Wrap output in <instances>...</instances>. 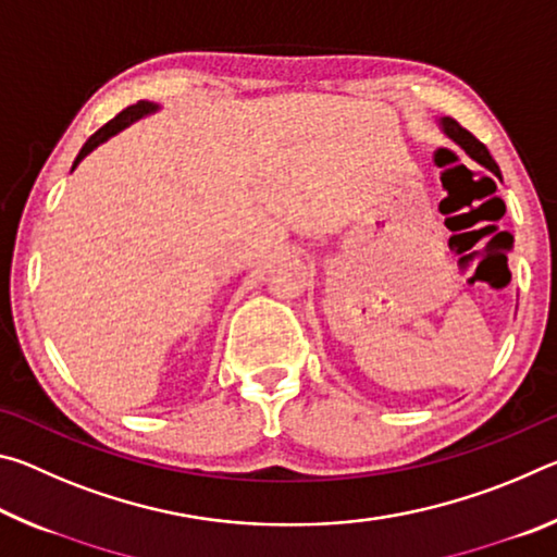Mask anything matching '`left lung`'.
I'll return each mask as SVG.
<instances>
[{
	"instance_id": "obj_1",
	"label": "left lung",
	"mask_w": 557,
	"mask_h": 557,
	"mask_svg": "<svg viewBox=\"0 0 557 557\" xmlns=\"http://www.w3.org/2000/svg\"><path fill=\"white\" fill-rule=\"evenodd\" d=\"M442 127H445L447 135H449L451 139H455V143H457L461 149H465V152H467L471 159H476L479 164H484L486 169H492V172H494L496 176H502V174H498V164L494 162V157L488 154V149H486L482 143H479V139H476L474 135H471L469 129L461 127L459 122L451 120V117L442 120Z\"/></svg>"
}]
</instances>
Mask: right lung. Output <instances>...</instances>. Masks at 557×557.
I'll list each match as a JSON object with an SVG mask.
<instances>
[{"label": "right lung", "mask_w": 557, "mask_h": 557, "mask_svg": "<svg viewBox=\"0 0 557 557\" xmlns=\"http://www.w3.org/2000/svg\"><path fill=\"white\" fill-rule=\"evenodd\" d=\"M152 110H157V106L154 102H147V100H139L137 106H129V108H125L120 112V115H115L112 117L110 122H106V125H102L96 135H90L88 137V143L83 145V149L78 152V157H75V162H73V169L78 166V162L83 157H86L88 152H92V149H96L100 143H106L108 137H112V135H117V132L122 129V127H127L129 122H135V120H139V117H145L147 112H152Z\"/></svg>", "instance_id": "obj_1"}]
</instances>
